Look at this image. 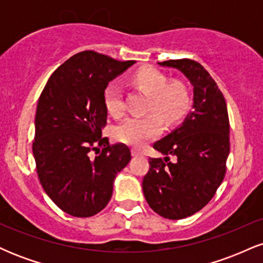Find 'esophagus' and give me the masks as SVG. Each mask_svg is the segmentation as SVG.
<instances>
[{"instance_id": "esophagus-1", "label": "esophagus", "mask_w": 263, "mask_h": 263, "mask_svg": "<svg viewBox=\"0 0 263 263\" xmlns=\"http://www.w3.org/2000/svg\"><path fill=\"white\" fill-rule=\"evenodd\" d=\"M131 152H132V156H141L142 155V151L140 148H132Z\"/></svg>"}]
</instances>
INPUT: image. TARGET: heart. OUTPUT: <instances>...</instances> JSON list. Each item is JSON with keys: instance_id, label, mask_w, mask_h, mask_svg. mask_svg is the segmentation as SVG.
<instances>
[{"instance_id": "heart-1", "label": "heart", "mask_w": 263, "mask_h": 263, "mask_svg": "<svg viewBox=\"0 0 263 263\" xmlns=\"http://www.w3.org/2000/svg\"><path fill=\"white\" fill-rule=\"evenodd\" d=\"M131 83L151 96L147 111L158 113L170 125L179 121L188 111L190 105L188 87L179 80L170 81L167 75L158 69L152 66L138 69L132 75ZM104 102L111 116L120 117L125 112L123 93L117 84L110 83L106 86ZM158 115L149 114L127 117L116 126L115 136L123 143L136 147L142 146L161 132L162 121Z\"/></svg>"}]
</instances>
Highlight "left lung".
Returning a JSON list of instances; mask_svg holds the SVG:
<instances>
[{
    "label": "left lung",
    "instance_id": "1",
    "mask_svg": "<svg viewBox=\"0 0 263 263\" xmlns=\"http://www.w3.org/2000/svg\"><path fill=\"white\" fill-rule=\"evenodd\" d=\"M158 64L176 68L188 78L194 104L180 127L153 143L165 157L149 158L142 186L151 209L165 219L179 220L203 209L224 180L230 122L224 95L203 65L192 59Z\"/></svg>",
    "mask_w": 263,
    "mask_h": 263
}]
</instances>
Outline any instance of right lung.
I'll return each mask as SVG.
<instances>
[{
  "label": "right lung",
  "mask_w": 263,
  "mask_h": 263,
  "mask_svg": "<svg viewBox=\"0 0 263 263\" xmlns=\"http://www.w3.org/2000/svg\"><path fill=\"white\" fill-rule=\"evenodd\" d=\"M85 50L63 63L39 96L33 155L37 174L57 206L89 218L106 206L116 174L131 161L126 144L101 137L108 81L135 64Z\"/></svg>",
  "instance_id": "right-lung-1"
}]
</instances>
